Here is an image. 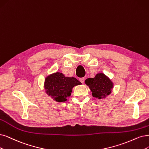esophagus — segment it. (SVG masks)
Instances as JSON below:
<instances>
[{
	"label": "esophagus",
	"instance_id": "34e87169",
	"mask_svg": "<svg viewBox=\"0 0 149 149\" xmlns=\"http://www.w3.org/2000/svg\"><path fill=\"white\" fill-rule=\"evenodd\" d=\"M79 80L80 81V82L81 83H84V81H85V78L84 77H82V78H80V79H79Z\"/></svg>",
	"mask_w": 149,
	"mask_h": 149
}]
</instances>
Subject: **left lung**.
<instances>
[{
  "instance_id": "left-lung-1",
  "label": "left lung",
  "mask_w": 149,
  "mask_h": 149,
  "mask_svg": "<svg viewBox=\"0 0 149 149\" xmlns=\"http://www.w3.org/2000/svg\"><path fill=\"white\" fill-rule=\"evenodd\" d=\"M85 84L89 86L93 96L99 99L105 98L111 94L113 88V83L111 80L102 73L96 74L95 78L86 79Z\"/></svg>"
}]
</instances>
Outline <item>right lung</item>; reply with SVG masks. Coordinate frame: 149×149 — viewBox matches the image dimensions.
Returning a JSON list of instances; mask_svg holds the SVG:
<instances>
[{"mask_svg": "<svg viewBox=\"0 0 149 149\" xmlns=\"http://www.w3.org/2000/svg\"><path fill=\"white\" fill-rule=\"evenodd\" d=\"M81 84V82L74 77H66L62 73L56 72L47 77L44 87L48 96L60 102L67 101L73 87Z\"/></svg>", "mask_w": 149, "mask_h": 149, "instance_id": "add662e5", "label": "right lung"}]
</instances>
